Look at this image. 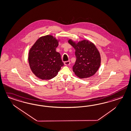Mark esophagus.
<instances>
[{"mask_svg": "<svg viewBox=\"0 0 131 131\" xmlns=\"http://www.w3.org/2000/svg\"><path fill=\"white\" fill-rule=\"evenodd\" d=\"M64 65H66V66H69V65L70 64V61H65V62H64Z\"/></svg>", "mask_w": 131, "mask_h": 131, "instance_id": "34e87169", "label": "esophagus"}]
</instances>
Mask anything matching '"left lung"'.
Instances as JSON below:
<instances>
[{
	"label": "left lung",
	"mask_w": 131,
	"mask_h": 131,
	"mask_svg": "<svg viewBox=\"0 0 131 131\" xmlns=\"http://www.w3.org/2000/svg\"><path fill=\"white\" fill-rule=\"evenodd\" d=\"M68 43L75 49L76 61L73 71L80 78H87L94 75L101 63L100 54L92 42L83 40L76 43L71 39Z\"/></svg>",
	"instance_id": "8db88e82"
}]
</instances>
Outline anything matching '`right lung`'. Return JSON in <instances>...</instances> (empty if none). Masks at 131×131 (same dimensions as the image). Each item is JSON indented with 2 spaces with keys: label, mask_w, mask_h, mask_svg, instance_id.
Listing matches in <instances>:
<instances>
[{
  "label": "right lung",
  "mask_w": 131,
  "mask_h": 131,
  "mask_svg": "<svg viewBox=\"0 0 131 131\" xmlns=\"http://www.w3.org/2000/svg\"><path fill=\"white\" fill-rule=\"evenodd\" d=\"M58 41L52 36L38 38L30 49L28 61L32 71L40 79L49 80L58 74L63 64L61 55L56 51Z\"/></svg>",
  "instance_id": "obj_1"
}]
</instances>
